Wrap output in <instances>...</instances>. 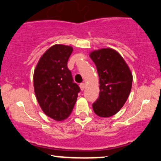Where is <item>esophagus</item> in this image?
<instances>
[{"label": "esophagus", "instance_id": "1", "mask_svg": "<svg viewBox=\"0 0 161 161\" xmlns=\"http://www.w3.org/2000/svg\"><path fill=\"white\" fill-rule=\"evenodd\" d=\"M80 88L81 90H85V88H86V84H85L84 83H81V84H80Z\"/></svg>", "mask_w": 161, "mask_h": 161}]
</instances>
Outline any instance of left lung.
Instances as JSON below:
<instances>
[{
    "label": "left lung",
    "mask_w": 161,
    "mask_h": 161,
    "mask_svg": "<svg viewBox=\"0 0 161 161\" xmlns=\"http://www.w3.org/2000/svg\"><path fill=\"white\" fill-rule=\"evenodd\" d=\"M90 57L99 77V96L92 104V109L98 116L109 118L121 109L129 97L133 75L124 58L114 49L93 50Z\"/></svg>",
    "instance_id": "left-lung-1"
}]
</instances>
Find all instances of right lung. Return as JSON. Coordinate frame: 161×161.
I'll use <instances>...</instances> for the list:
<instances>
[{"instance_id": "1", "label": "right lung", "mask_w": 161, "mask_h": 161, "mask_svg": "<svg viewBox=\"0 0 161 161\" xmlns=\"http://www.w3.org/2000/svg\"><path fill=\"white\" fill-rule=\"evenodd\" d=\"M72 51L70 46L53 45L40 58L34 72V89L40 106L57 121L69 118L80 90L67 66Z\"/></svg>"}]
</instances>
